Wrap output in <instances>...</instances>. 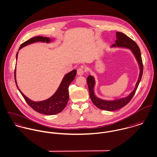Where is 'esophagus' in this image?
Listing matches in <instances>:
<instances>
[{
	"label": "esophagus",
	"instance_id": "1",
	"mask_svg": "<svg viewBox=\"0 0 157 157\" xmlns=\"http://www.w3.org/2000/svg\"><path fill=\"white\" fill-rule=\"evenodd\" d=\"M84 72H85V71H84L83 67L78 68V69H77V74H78V75H83L84 74Z\"/></svg>",
	"mask_w": 157,
	"mask_h": 157
}]
</instances>
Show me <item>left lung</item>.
<instances>
[{"label": "left lung", "mask_w": 157, "mask_h": 157, "mask_svg": "<svg viewBox=\"0 0 157 157\" xmlns=\"http://www.w3.org/2000/svg\"><path fill=\"white\" fill-rule=\"evenodd\" d=\"M117 40H115V44H113L112 46L113 47H123L126 48L131 49L132 52L134 54L135 57L138 62V63L140 67V74L138 77V81L136 83L134 90H133L131 93L126 97L122 98L118 100H115L113 101H108V100H103L98 97H97L94 92V88L95 86V80L94 78L89 75L87 78V83L88 85V88L90 90V98L92 101V103L99 109L108 111H113L115 110H118L121 109V108L126 106L132 98L134 95L135 93L136 90V89L139 85V83L141 81L143 71V65L141 59V55L140 49L137 44L134 41L127 36L123 33L117 32L116 33Z\"/></svg>", "instance_id": "left-lung-1"}]
</instances>
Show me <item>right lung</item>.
I'll use <instances>...</instances> for the list:
<instances>
[{
  "mask_svg": "<svg viewBox=\"0 0 157 157\" xmlns=\"http://www.w3.org/2000/svg\"><path fill=\"white\" fill-rule=\"evenodd\" d=\"M36 42H43L49 43L51 42V39L49 37H44L42 36H37L31 38L23 43L21 45L19 50H20L22 48L26 45ZM17 55L18 52H17L16 54V59H17ZM76 73L77 71L75 69H74L70 72L67 73V74H66L63 77L58 90H57L55 94L49 98L44 101L37 102L32 101L28 97H26L21 92V90L19 88L18 89L21 94L22 95L24 99L25 100L28 105H29V106H30L36 112L49 115L57 114L62 112L67 105V101L69 100L68 87L74 79ZM14 78L16 86L18 88L16 80V69L14 71Z\"/></svg>",
  "mask_w": 157,
  "mask_h": 157,
  "instance_id": "1",
  "label": "right lung"
}]
</instances>
